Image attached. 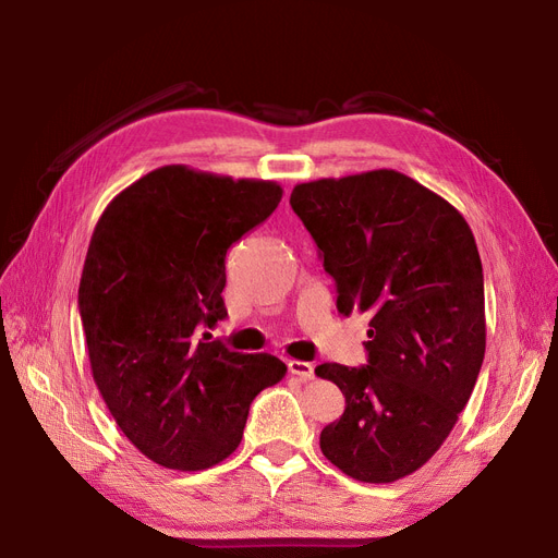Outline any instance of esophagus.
I'll return each instance as SVG.
<instances>
[{
  "label": "esophagus",
  "mask_w": 558,
  "mask_h": 558,
  "mask_svg": "<svg viewBox=\"0 0 558 558\" xmlns=\"http://www.w3.org/2000/svg\"><path fill=\"white\" fill-rule=\"evenodd\" d=\"M289 373L302 381H310L314 379V365L305 361H289Z\"/></svg>",
  "instance_id": "obj_1"
}]
</instances>
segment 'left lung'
Wrapping results in <instances>:
<instances>
[{"label": "left lung", "instance_id": "8db88e82", "mask_svg": "<svg viewBox=\"0 0 558 558\" xmlns=\"http://www.w3.org/2000/svg\"><path fill=\"white\" fill-rule=\"evenodd\" d=\"M291 207L337 286V312L369 316L367 365L324 363L344 396L320 451L344 475L391 484L449 437L486 349L484 275L463 214L396 170L298 183Z\"/></svg>", "mask_w": 558, "mask_h": 558}]
</instances>
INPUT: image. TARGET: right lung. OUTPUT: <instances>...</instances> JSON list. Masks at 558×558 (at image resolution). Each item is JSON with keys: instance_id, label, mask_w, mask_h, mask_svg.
<instances>
[{"instance_id": "1", "label": "right lung", "mask_w": 558, "mask_h": 558, "mask_svg": "<svg viewBox=\"0 0 558 558\" xmlns=\"http://www.w3.org/2000/svg\"><path fill=\"white\" fill-rule=\"evenodd\" d=\"M281 185L165 165L99 216L78 283L93 379L146 459L207 470L240 447L253 398L283 379L269 353L211 332L228 316L226 253L281 202Z\"/></svg>"}]
</instances>
